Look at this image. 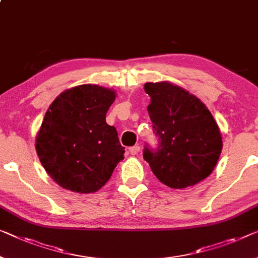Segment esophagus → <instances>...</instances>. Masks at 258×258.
I'll list each match as a JSON object with an SVG mask.
<instances>
[{
    "label": "esophagus",
    "mask_w": 258,
    "mask_h": 258,
    "mask_svg": "<svg viewBox=\"0 0 258 258\" xmlns=\"http://www.w3.org/2000/svg\"><path fill=\"white\" fill-rule=\"evenodd\" d=\"M139 152H140V146H133V147H130V153L132 154V155H137Z\"/></svg>",
    "instance_id": "obj_1"
}]
</instances>
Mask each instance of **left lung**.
Returning a JSON list of instances; mask_svg holds the SVG:
<instances>
[{
    "label": "left lung",
    "mask_w": 258,
    "mask_h": 258,
    "mask_svg": "<svg viewBox=\"0 0 258 258\" xmlns=\"http://www.w3.org/2000/svg\"><path fill=\"white\" fill-rule=\"evenodd\" d=\"M147 110L157 147H144V159L161 183L184 189L205 179L222 149L219 127L209 109L194 95L169 82L146 83Z\"/></svg>",
    "instance_id": "obj_1"
}]
</instances>
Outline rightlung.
<instances>
[{"instance_id":"obj_1","label":"right lung","mask_w":258,"mask_h":258,"mask_svg":"<svg viewBox=\"0 0 258 258\" xmlns=\"http://www.w3.org/2000/svg\"><path fill=\"white\" fill-rule=\"evenodd\" d=\"M114 91L95 84L68 89L46 112L36 139L39 160L63 189L90 194L110 179L125 148L105 117Z\"/></svg>"}]
</instances>
